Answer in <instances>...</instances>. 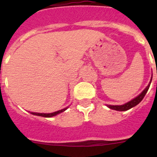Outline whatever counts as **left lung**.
<instances>
[{"instance_id":"1","label":"left lung","mask_w":157,"mask_h":157,"mask_svg":"<svg viewBox=\"0 0 157 157\" xmlns=\"http://www.w3.org/2000/svg\"><path fill=\"white\" fill-rule=\"evenodd\" d=\"M151 82H152V78H151L150 82H149V85L147 86L146 88H145V90H144L138 96V97H136L135 98H134V99L131 100V101H129V102H127V103L124 104V105H108V107H109V109H113V110L121 111V112H123V111L129 110V109H130L131 108H133V107L136 106V105H138V104H139L140 102L142 101V99H143L144 97L145 96L147 91H148L149 86H150Z\"/></svg>"}]
</instances>
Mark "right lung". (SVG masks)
Listing matches in <instances>:
<instances>
[{
  "label": "right lung",
  "mask_w": 157,
  "mask_h": 157,
  "mask_svg": "<svg viewBox=\"0 0 157 157\" xmlns=\"http://www.w3.org/2000/svg\"><path fill=\"white\" fill-rule=\"evenodd\" d=\"M67 108H65V109H61V110H59L57 112H52V113H38V112H30L32 115H35V116H43V117H52L54 116H56V115L59 114V113H61V112H64Z\"/></svg>",
  "instance_id": "add662e5"
}]
</instances>
